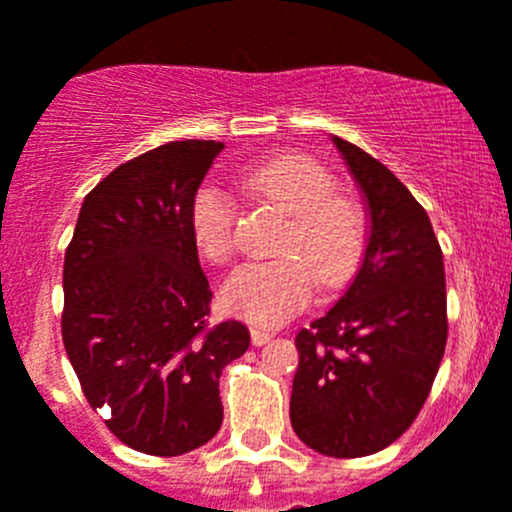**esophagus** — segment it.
Returning a JSON list of instances; mask_svg holds the SVG:
<instances>
[{
  "label": "esophagus",
  "mask_w": 512,
  "mask_h": 512,
  "mask_svg": "<svg viewBox=\"0 0 512 512\" xmlns=\"http://www.w3.org/2000/svg\"><path fill=\"white\" fill-rule=\"evenodd\" d=\"M271 337H274V334L264 332V329H251V344H253V347H264V344L269 342Z\"/></svg>",
  "instance_id": "obj_1"
}]
</instances>
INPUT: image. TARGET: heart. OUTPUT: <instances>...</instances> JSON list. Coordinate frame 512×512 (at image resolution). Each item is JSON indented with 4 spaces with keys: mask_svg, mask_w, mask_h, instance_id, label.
<instances>
[{
    "mask_svg": "<svg viewBox=\"0 0 512 512\" xmlns=\"http://www.w3.org/2000/svg\"><path fill=\"white\" fill-rule=\"evenodd\" d=\"M243 186L289 213L279 241L281 259L248 261L221 286L226 314L274 326L299 314L319 289L342 286L354 274L364 246V218L352 198L334 193V178L316 160L279 155L248 165ZM191 236L213 264L233 256V203L226 188L203 183L191 198Z\"/></svg>",
    "mask_w": 512,
    "mask_h": 512,
    "instance_id": "b5f03b06",
    "label": "heart"
}]
</instances>
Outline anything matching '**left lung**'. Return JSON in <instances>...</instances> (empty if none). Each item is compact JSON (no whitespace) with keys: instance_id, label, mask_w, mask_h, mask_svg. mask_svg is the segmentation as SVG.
Returning <instances> with one entry per match:
<instances>
[{"instance_id":"obj_1","label":"left lung","mask_w":512,"mask_h":512,"mask_svg":"<svg viewBox=\"0 0 512 512\" xmlns=\"http://www.w3.org/2000/svg\"><path fill=\"white\" fill-rule=\"evenodd\" d=\"M367 203L369 236L342 299L296 334L291 427L326 457H364L415 422L447 342L442 251L397 175L332 135Z\"/></svg>"}]
</instances>
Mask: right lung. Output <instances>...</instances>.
<instances>
[{"instance_id":"1","label":"right lung","mask_w":512,"mask_h":512,"mask_svg":"<svg viewBox=\"0 0 512 512\" xmlns=\"http://www.w3.org/2000/svg\"><path fill=\"white\" fill-rule=\"evenodd\" d=\"M221 150L175 140L118 165L85 196L65 251L67 357L107 430L145 455H186L221 430L218 379L251 344L241 321L208 324L188 221Z\"/></svg>"}]
</instances>
